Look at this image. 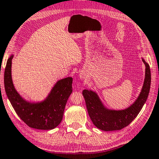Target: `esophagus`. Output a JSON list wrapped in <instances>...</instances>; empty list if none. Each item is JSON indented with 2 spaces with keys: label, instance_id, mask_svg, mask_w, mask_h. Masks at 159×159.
Returning <instances> with one entry per match:
<instances>
[{
  "label": "esophagus",
  "instance_id": "obj_1",
  "mask_svg": "<svg viewBox=\"0 0 159 159\" xmlns=\"http://www.w3.org/2000/svg\"><path fill=\"white\" fill-rule=\"evenodd\" d=\"M80 77H81V76H80Z\"/></svg>",
  "mask_w": 159,
  "mask_h": 159
}]
</instances>
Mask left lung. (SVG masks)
I'll return each instance as SVG.
<instances>
[{"label":"left lung","instance_id":"8db88e82","mask_svg":"<svg viewBox=\"0 0 159 159\" xmlns=\"http://www.w3.org/2000/svg\"><path fill=\"white\" fill-rule=\"evenodd\" d=\"M146 66L145 79L139 95L133 104L122 110H110L104 106L95 92L90 90H83L88 112L90 120L98 129L103 131L120 130L129 125L142 110L147 101L151 85L150 67L142 59Z\"/></svg>","mask_w":159,"mask_h":159}]
</instances>
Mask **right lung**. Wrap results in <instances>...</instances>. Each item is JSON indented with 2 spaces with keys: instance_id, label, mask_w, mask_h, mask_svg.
Instances as JSON below:
<instances>
[{
  "instance_id": "add662e5",
  "label": "right lung",
  "mask_w": 159,
  "mask_h": 159,
  "mask_svg": "<svg viewBox=\"0 0 159 159\" xmlns=\"http://www.w3.org/2000/svg\"><path fill=\"white\" fill-rule=\"evenodd\" d=\"M11 55L7 61L4 73V85L7 98L20 118L30 127L49 130L57 127L61 122L65 106L73 91L71 77L58 80L46 99L42 102L25 100L17 92L11 75Z\"/></svg>"
}]
</instances>
